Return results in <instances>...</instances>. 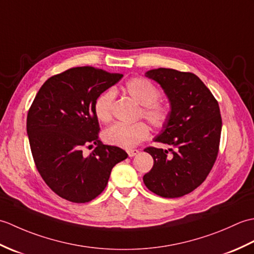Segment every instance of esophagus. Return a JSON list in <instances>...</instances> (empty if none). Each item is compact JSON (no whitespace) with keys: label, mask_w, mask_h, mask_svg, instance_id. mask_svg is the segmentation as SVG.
I'll return each instance as SVG.
<instances>
[{"label":"esophagus","mask_w":254,"mask_h":254,"mask_svg":"<svg viewBox=\"0 0 254 254\" xmlns=\"http://www.w3.org/2000/svg\"><path fill=\"white\" fill-rule=\"evenodd\" d=\"M138 153H139L138 149H128V150H127V155L130 156V157H133V156L137 155Z\"/></svg>","instance_id":"34e87169"}]
</instances>
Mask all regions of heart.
Segmentation results:
<instances>
[{"mask_svg": "<svg viewBox=\"0 0 254 254\" xmlns=\"http://www.w3.org/2000/svg\"><path fill=\"white\" fill-rule=\"evenodd\" d=\"M126 91L141 105V115L154 127H163L169 119V108L158 101L159 90L149 80L135 77L126 84ZM115 94L111 90L100 94L94 104L96 118L102 123L109 122L112 118V106ZM149 127L146 123L137 122L133 124L115 123L107 127L102 134L104 141L113 146L133 148L149 136Z\"/></svg>", "mask_w": 254, "mask_h": 254, "instance_id": "heart-1", "label": "heart"}]
</instances>
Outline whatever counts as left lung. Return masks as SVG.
<instances>
[{"instance_id": "obj_1", "label": "left lung", "mask_w": 254, "mask_h": 254, "mask_svg": "<svg viewBox=\"0 0 254 254\" xmlns=\"http://www.w3.org/2000/svg\"><path fill=\"white\" fill-rule=\"evenodd\" d=\"M145 76L157 82L169 99V119L154 141L170 148L144 149L154 166L143 181L159 196L180 197L202 185L217 158L222 132L218 102L193 73L159 67Z\"/></svg>"}]
</instances>
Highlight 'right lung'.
Here are the masks:
<instances>
[{
    "label": "right lung",
    "instance_id": "add662e5",
    "mask_svg": "<svg viewBox=\"0 0 254 254\" xmlns=\"http://www.w3.org/2000/svg\"><path fill=\"white\" fill-rule=\"evenodd\" d=\"M122 74L79 66L46 80L27 116L32 157L47 186L73 203H86L105 190L111 170L127 157L123 149L105 145L94 104ZM96 147L88 156L84 146Z\"/></svg>",
    "mask_w": 254,
    "mask_h": 254
}]
</instances>
